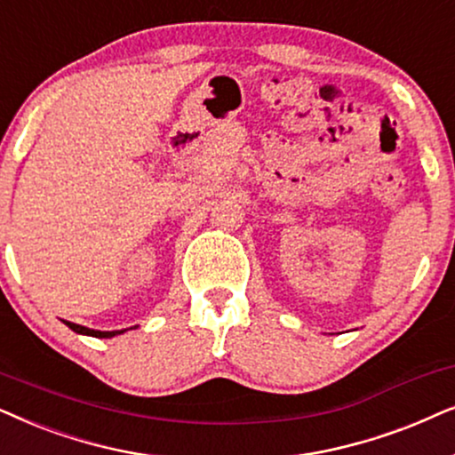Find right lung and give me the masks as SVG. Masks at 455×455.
Wrapping results in <instances>:
<instances>
[{
	"label": "right lung",
	"instance_id": "obj_1",
	"mask_svg": "<svg viewBox=\"0 0 455 455\" xmlns=\"http://www.w3.org/2000/svg\"><path fill=\"white\" fill-rule=\"evenodd\" d=\"M66 323V320H64ZM70 326L75 332H81V335H91V337H100V339H110L114 335H120V332L124 331H93V329H87V326H81V324H75V323H66Z\"/></svg>",
	"mask_w": 455,
	"mask_h": 455
}]
</instances>
